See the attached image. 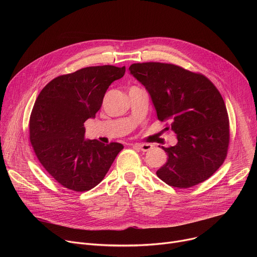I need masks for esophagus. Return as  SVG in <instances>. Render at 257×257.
I'll return each instance as SVG.
<instances>
[{"mask_svg":"<svg viewBox=\"0 0 257 257\" xmlns=\"http://www.w3.org/2000/svg\"><path fill=\"white\" fill-rule=\"evenodd\" d=\"M134 148H138V149H140L141 151L143 152H147V151H150L152 149V145L151 144H134L133 145Z\"/></svg>","mask_w":257,"mask_h":257,"instance_id":"1","label":"esophagus"}]
</instances>
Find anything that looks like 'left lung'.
<instances>
[{
	"instance_id": "1",
	"label": "left lung",
	"mask_w": 257,
	"mask_h": 257,
	"mask_svg": "<svg viewBox=\"0 0 257 257\" xmlns=\"http://www.w3.org/2000/svg\"><path fill=\"white\" fill-rule=\"evenodd\" d=\"M130 74L146 87L166 130L177 144L164 148L167 163L156 175L167 184L187 188L205 181L224 163L229 119L224 100L211 81L199 73L161 62L133 63Z\"/></svg>"
}]
</instances>
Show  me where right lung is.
<instances>
[{"label":"right lung","mask_w":257,"mask_h":257,"mask_svg":"<svg viewBox=\"0 0 257 257\" xmlns=\"http://www.w3.org/2000/svg\"><path fill=\"white\" fill-rule=\"evenodd\" d=\"M125 66H88L56 77L43 88L30 115L33 150L45 170L62 186L86 192L98 185L124 146L85 140L84 123L102 106Z\"/></svg>","instance_id":"add662e5"}]
</instances>
